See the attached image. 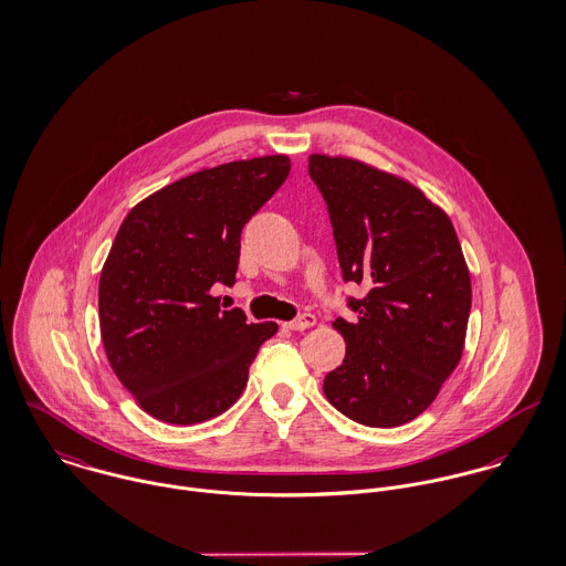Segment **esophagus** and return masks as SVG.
<instances>
[{
  "instance_id": "1",
  "label": "esophagus",
  "mask_w": 566,
  "mask_h": 566,
  "mask_svg": "<svg viewBox=\"0 0 566 566\" xmlns=\"http://www.w3.org/2000/svg\"><path fill=\"white\" fill-rule=\"evenodd\" d=\"M314 324H316V316L314 314H301L298 318H294L292 323H287L285 326L292 328V331H305V328H310Z\"/></svg>"
}]
</instances>
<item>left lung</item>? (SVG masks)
I'll return each mask as SVG.
<instances>
[{
  "mask_svg": "<svg viewBox=\"0 0 566 566\" xmlns=\"http://www.w3.org/2000/svg\"><path fill=\"white\" fill-rule=\"evenodd\" d=\"M342 279L366 285L348 298L353 323L333 328L344 361L324 397L366 427H399L422 413L455 370L471 314V274L449 216L399 176L366 163L312 155Z\"/></svg>",
  "mask_w": 566,
  "mask_h": 566,
  "instance_id": "1",
  "label": "left lung"
}]
</instances>
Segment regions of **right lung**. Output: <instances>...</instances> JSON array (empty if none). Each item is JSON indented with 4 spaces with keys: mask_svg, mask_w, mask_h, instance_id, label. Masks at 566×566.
<instances>
[{
    "mask_svg": "<svg viewBox=\"0 0 566 566\" xmlns=\"http://www.w3.org/2000/svg\"><path fill=\"white\" fill-rule=\"evenodd\" d=\"M285 155L185 176L122 222L99 274V331L122 386L169 424L220 416L276 323L222 310L216 283L235 281L242 229L290 174Z\"/></svg>",
    "mask_w": 566,
    "mask_h": 566,
    "instance_id": "add662e5",
    "label": "right lung"
}]
</instances>
